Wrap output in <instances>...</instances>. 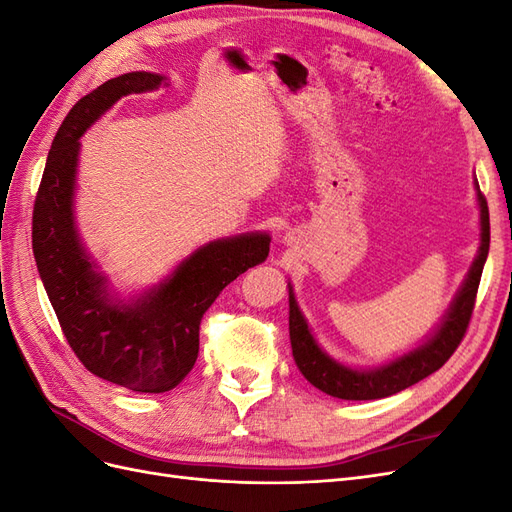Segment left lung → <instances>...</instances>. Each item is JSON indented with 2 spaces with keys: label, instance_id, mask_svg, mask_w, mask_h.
Returning <instances> with one entry per match:
<instances>
[{
  "label": "left lung",
  "instance_id": "obj_1",
  "mask_svg": "<svg viewBox=\"0 0 512 512\" xmlns=\"http://www.w3.org/2000/svg\"><path fill=\"white\" fill-rule=\"evenodd\" d=\"M474 190L478 205L480 241L470 271L463 277L451 305H448L444 316L440 318L436 327L431 329V333H427L425 339H421L414 348L393 356V359H386L376 367H356L344 361H337L335 356H331L318 344V339L314 337L312 327H309L307 318L303 316L297 297H294V288L288 280V329L292 356L303 378L309 384H314L318 391L337 399H382L421 382L451 359V354L457 350L463 335H466L474 309L478 282L480 275H483V267L489 254V209L485 196L480 194L476 177Z\"/></svg>",
  "mask_w": 512,
  "mask_h": 512
}]
</instances>
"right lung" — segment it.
<instances>
[{"instance_id": "right-lung-1", "label": "right lung", "mask_w": 512, "mask_h": 512, "mask_svg": "<svg viewBox=\"0 0 512 512\" xmlns=\"http://www.w3.org/2000/svg\"><path fill=\"white\" fill-rule=\"evenodd\" d=\"M164 85V74L136 70L76 102L53 138L34 207L38 273L70 348L91 374L136 393H166L190 374L200 318L230 282L267 260L271 245L262 230L213 239L128 294L87 250L76 224L81 136L121 98Z\"/></svg>"}]
</instances>
